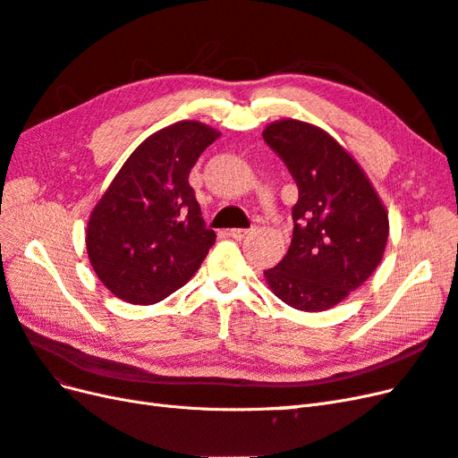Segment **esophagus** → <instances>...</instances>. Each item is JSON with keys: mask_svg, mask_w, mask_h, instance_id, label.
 Here are the masks:
<instances>
[{"mask_svg": "<svg viewBox=\"0 0 458 458\" xmlns=\"http://www.w3.org/2000/svg\"><path fill=\"white\" fill-rule=\"evenodd\" d=\"M250 233H254V229H231V231H229L231 237L237 239V241L248 237V234H250Z\"/></svg>", "mask_w": 458, "mask_h": 458, "instance_id": "34e87169", "label": "esophagus"}]
</instances>
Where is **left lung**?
<instances>
[{
    "instance_id": "1",
    "label": "left lung",
    "mask_w": 458,
    "mask_h": 458,
    "mask_svg": "<svg viewBox=\"0 0 458 458\" xmlns=\"http://www.w3.org/2000/svg\"><path fill=\"white\" fill-rule=\"evenodd\" d=\"M261 135L298 185L290 248L263 276L286 306L327 311L378 267L390 234L387 210L359 162L323 128L283 118Z\"/></svg>"
}]
</instances>
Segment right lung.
<instances>
[{"label":"right lung","mask_w":458,"mask_h":458,"mask_svg":"<svg viewBox=\"0 0 458 458\" xmlns=\"http://www.w3.org/2000/svg\"><path fill=\"white\" fill-rule=\"evenodd\" d=\"M219 135L197 120L155 131L93 206L88 258L116 298L150 306L187 284L202 266L216 233L204 225L189 174Z\"/></svg>","instance_id":"obj_1"}]
</instances>
